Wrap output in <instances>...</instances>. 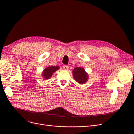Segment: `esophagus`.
<instances>
[{"label":"esophagus","mask_w":134,"mask_h":134,"mask_svg":"<svg viewBox=\"0 0 134 134\" xmlns=\"http://www.w3.org/2000/svg\"><path fill=\"white\" fill-rule=\"evenodd\" d=\"M62 68H63V69H64V70H67V69L68 68V66H67V65H63Z\"/></svg>","instance_id":"esophagus-1"}]
</instances>
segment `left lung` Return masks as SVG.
<instances>
[{
    "mask_svg": "<svg viewBox=\"0 0 134 134\" xmlns=\"http://www.w3.org/2000/svg\"><path fill=\"white\" fill-rule=\"evenodd\" d=\"M73 75L74 79L80 84L85 83L88 79V75L85 69L80 67L75 68L73 71Z\"/></svg>",
    "mask_w": 134,
    "mask_h": 134,
    "instance_id": "1",
    "label": "left lung"
}]
</instances>
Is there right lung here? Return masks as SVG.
<instances>
[{"mask_svg": "<svg viewBox=\"0 0 134 134\" xmlns=\"http://www.w3.org/2000/svg\"><path fill=\"white\" fill-rule=\"evenodd\" d=\"M59 68V66H51V67H48L46 69H44V71L43 72V78L44 79H48L52 76L53 73Z\"/></svg>", "mask_w": 134, "mask_h": 134, "instance_id": "obj_1", "label": "right lung"}]
</instances>
